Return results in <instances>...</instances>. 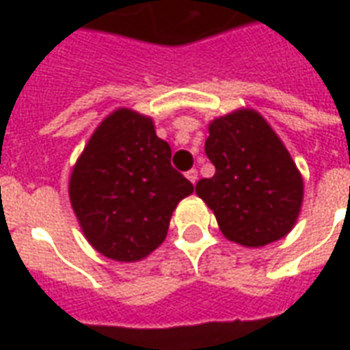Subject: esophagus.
<instances>
[{
	"label": "esophagus",
	"instance_id": "esophagus-1",
	"mask_svg": "<svg viewBox=\"0 0 350 350\" xmlns=\"http://www.w3.org/2000/svg\"><path fill=\"white\" fill-rule=\"evenodd\" d=\"M185 178H187V180H189V182L195 185L198 180V172L195 170V168H191V170H187V172H185Z\"/></svg>",
	"mask_w": 350,
	"mask_h": 350
}]
</instances>
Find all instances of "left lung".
<instances>
[{
  "label": "left lung",
  "mask_w": 350,
  "mask_h": 350,
  "mask_svg": "<svg viewBox=\"0 0 350 350\" xmlns=\"http://www.w3.org/2000/svg\"><path fill=\"white\" fill-rule=\"evenodd\" d=\"M206 155L215 167L198 180L197 195L212 210L223 236L262 247L293 230L304 200V180L291 153L253 108L210 123Z\"/></svg>",
  "instance_id": "8db88e82"
}]
</instances>
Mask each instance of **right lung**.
I'll list each match as a JSON object with an SVG mask.
<instances>
[{
	"instance_id": "obj_1",
	"label": "right lung",
	"mask_w": 350,
	"mask_h": 350,
	"mask_svg": "<svg viewBox=\"0 0 350 350\" xmlns=\"http://www.w3.org/2000/svg\"><path fill=\"white\" fill-rule=\"evenodd\" d=\"M170 155L148 116L118 108L99 123L69 180L72 210L93 250L137 262L163 243L176 206L193 193Z\"/></svg>"
}]
</instances>
